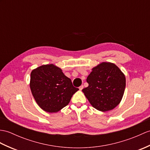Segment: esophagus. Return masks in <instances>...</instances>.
Listing matches in <instances>:
<instances>
[{"label":"esophagus","instance_id":"esophagus-1","mask_svg":"<svg viewBox=\"0 0 150 150\" xmlns=\"http://www.w3.org/2000/svg\"><path fill=\"white\" fill-rule=\"evenodd\" d=\"M83 86L82 85V86H81L79 87V90H80V91H82V90L83 89Z\"/></svg>","mask_w":150,"mask_h":150}]
</instances>
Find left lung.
<instances>
[{
	"mask_svg": "<svg viewBox=\"0 0 150 150\" xmlns=\"http://www.w3.org/2000/svg\"><path fill=\"white\" fill-rule=\"evenodd\" d=\"M86 81L89 86L82 92L94 108L106 112L119 105L124 95L126 78L116 64L101 62L92 68Z\"/></svg>",
	"mask_w": 150,
	"mask_h": 150,
	"instance_id": "left-lung-1",
	"label": "left lung"
}]
</instances>
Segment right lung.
Returning a JSON list of instances; mask_svg holds the SVG:
<instances>
[{
	"label": "right lung",
	"instance_id": "right-lung-1",
	"mask_svg": "<svg viewBox=\"0 0 150 150\" xmlns=\"http://www.w3.org/2000/svg\"><path fill=\"white\" fill-rule=\"evenodd\" d=\"M29 84L38 105L49 113L57 112L67 106L79 90L62 69L53 64L33 69Z\"/></svg>",
	"mask_w": 150,
	"mask_h": 150
}]
</instances>
